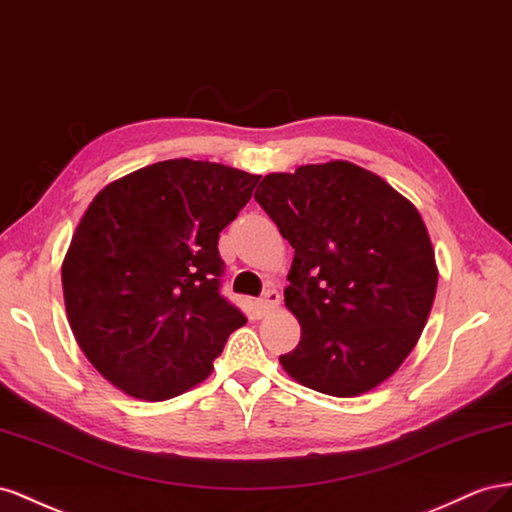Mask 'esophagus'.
Masks as SVG:
<instances>
[{
  "label": "esophagus",
  "mask_w": 512,
  "mask_h": 512,
  "mask_svg": "<svg viewBox=\"0 0 512 512\" xmlns=\"http://www.w3.org/2000/svg\"><path fill=\"white\" fill-rule=\"evenodd\" d=\"M279 304H281V294H279V291H276V289H268L266 294L257 300V311H259L261 315H268V313H272L274 309H279Z\"/></svg>",
  "instance_id": "34e87169"
}]
</instances>
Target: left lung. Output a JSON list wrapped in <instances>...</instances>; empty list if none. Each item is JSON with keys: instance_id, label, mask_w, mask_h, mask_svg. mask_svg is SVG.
I'll list each match as a JSON object with an SVG mask.
<instances>
[{"instance_id": "obj_1", "label": "left lung", "mask_w": 512, "mask_h": 512, "mask_svg": "<svg viewBox=\"0 0 512 512\" xmlns=\"http://www.w3.org/2000/svg\"><path fill=\"white\" fill-rule=\"evenodd\" d=\"M255 199L296 251L285 304L302 337L283 369L332 397L386 382L416 347L437 289L414 203L347 160L270 173Z\"/></svg>"}]
</instances>
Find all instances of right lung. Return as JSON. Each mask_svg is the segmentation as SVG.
Masks as SVG:
<instances>
[{
  "instance_id": "right-lung-1",
  "label": "right lung",
  "mask_w": 512,
  "mask_h": 512,
  "mask_svg": "<svg viewBox=\"0 0 512 512\" xmlns=\"http://www.w3.org/2000/svg\"><path fill=\"white\" fill-rule=\"evenodd\" d=\"M261 175L173 158L107 184L62 264L72 334L98 373L143 401L195 388L246 324L221 287V233Z\"/></svg>"
}]
</instances>
